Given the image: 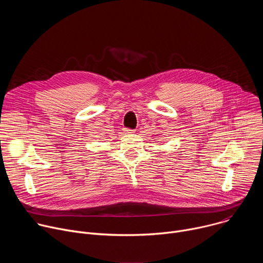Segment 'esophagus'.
I'll list each match as a JSON object with an SVG mask.
<instances>
[{
    "label": "esophagus",
    "instance_id": "1",
    "mask_svg": "<svg viewBox=\"0 0 263 263\" xmlns=\"http://www.w3.org/2000/svg\"><path fill=\"white\" fill-rule=\"evenodd\" d=\"M124 133L127 134V135H131L134 133V130H131V129H124Z\"/></svg>",
    "mask_w": 263,
    "mask_h": 263
}]
</instances>
